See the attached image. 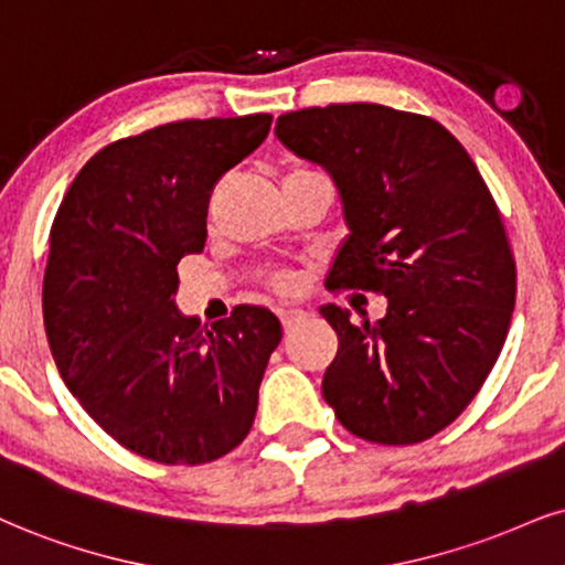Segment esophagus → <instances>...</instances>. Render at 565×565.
<instances>
[{
	"label": "esophagus",
	"instance_id": "esophagus-1",
	"mask_svg": "<svg viewBox=\"0 0 565 565\" xmlns=\"http://www.w3.org/2000/svg\"><path fill=\"white\" fill-rule=\"evenodd\" d=\"M303 319H306V311H301V309H288V311H280V322H282L285 330H290V327L301 324Z\"/></svg>",
	"mask_w": 565,
	"mask_h": 565
}]
</instances>
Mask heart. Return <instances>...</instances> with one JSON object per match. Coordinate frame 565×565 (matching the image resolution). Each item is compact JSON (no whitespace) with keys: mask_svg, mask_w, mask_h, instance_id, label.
Wrapping results in <instances>:
<instances>
[{"mask_svg":"<svg viewBox=\"0 0 565 565\" xmlns=\"http://www.w3.org/2000/svg\"><path fill=\"white\" fill-rule=\"evenodd\" d=\"M303 172H309V170H290L288 175H285V178H296V175H303ZM275 285H277V290H280V294L288 296V294H296V290H298V285H301V280H298L296 275H290V271H288V275H277Z\"/></svg>","mask_w":565,"mask_h":565,"instance_id":"heart-1","label":"heart"}]
</instances>
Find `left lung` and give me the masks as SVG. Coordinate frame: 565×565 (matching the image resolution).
<instances>
[{
  "mask_svg": "<svg viewBox=\"0 0 565 565\" xmlns=\"http://www.w3.org/2000/svg\"><path fill=\"white\" fill-rule=\"evenodd\" d=\"M285 149L338 188L348 235L327 288L377 290V322L319 309L338 332L322 395L348 431L411 445L448 427L505 343L516 264L477 164L440 122L382 104L277 117Z\"/></svg>",
  "mask_w": 565,
  "mask_h": 565,
  "instance_id": "1",
  "label": "left lung"
}]
</instances>
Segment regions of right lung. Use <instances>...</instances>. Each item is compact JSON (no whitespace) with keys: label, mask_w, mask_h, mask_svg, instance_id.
<instances>
[{"label":"right lung","mask_w":565,"mask_h":565,"mask_svg":"<svg viewBox=\"0 0 565 565\" xmlns=\"http://www.w3.org/2000/svg\"><path fill=\"white\" fill-rule=\"evenodd\" d=\"M269 115L180 120L104 146L49 238L44 324L86 414L157 463H206L243 443L280 319L238 306L204 330L175 303L178 262L204 250L206 201L269 134Z\"/></svg>","instance_id":"add662e5"}]
</instances>
